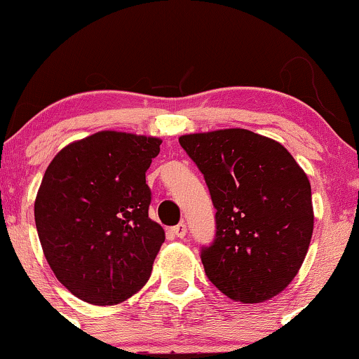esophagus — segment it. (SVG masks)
<instances>
[{
	"instance_id": "34e87169",
	"label": "esophagus",
	"mask_w": 359,
	"mask_h": 359,
	"mask_svg": "<svg viewBox=\"0 0 359 359\" xmlns=\"http://www.w3.org/2000/svg\"><path fill=\"white\" fill-rule=\"evenodd\" d=\"M171 232H173V235H176L178 238H184L186 232H188V229H186V224H178L175 225L173 229H171Z\"/></svg>"
}]
</instances>
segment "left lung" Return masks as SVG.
I'll list each match as a JSON object with an SVG mask.
<instances>
[{"label": "left lung", "instance_id": "obj_1", "mask_svg": "<svg viewBox=\"0 0 359 359\" xmlns=\"http://www.w3.org/2000/svg\"><path fill=\"white\" fill-rule=\"evenodd\" d=\"M215 209L201 248L209 281L245 304L268 301L296 276L313 230L306 173L281 144L247 129L180 137Z\"/></svg>", "mask_w": 359, "mask_h": 359}]
</instances>
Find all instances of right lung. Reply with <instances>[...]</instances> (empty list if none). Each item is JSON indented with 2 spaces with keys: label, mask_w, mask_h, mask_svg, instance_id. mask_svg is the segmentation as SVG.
<instances>
[{
  "label": "right lung",
  "mask_w": 359,
  "mask_h": 359,
  "mask_svg": "<svg viewBox=\"0 0 359 359\" xmlns=\"http://www.w3.org/2000/svg\"><path fill=\"white\" fill-rule=\"evenodd\" d=\"M154 137L104 130L70 144L48 165L34 215L52 271L81 301L112 306L151 274L165 230L149 217L145 171Z\"/></svg>",
  "instance_id": "right-lung-1"
}]
</instances>
